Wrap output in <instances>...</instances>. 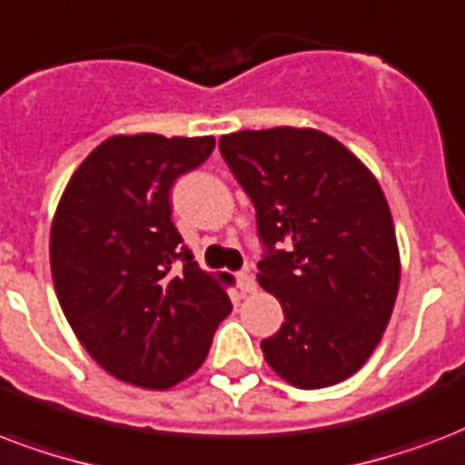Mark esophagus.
Returning a JSON list of instances; mask_svg holds the SVG:
<instances>
[{"label":"esophagus","instance_id":"esophagus-1","mask_svg":"<svg viewBox=\"0 0 465 465\" xmlns=\"http://www.w3.org/2000/svg\"><path fill=\"white\" fill-rule=\"evenodd\" d=\"M237 289L242 291V293H252V291L257 289V282H254V276L247 272L237 273Z\"/></svg>","mask_w":465,"mask_h":465}]
</instances>
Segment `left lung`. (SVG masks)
<instances>
[{"instance_id":"obj_1","label":"left lung","mask_w":465,"mask_h":465,"mask_svg":"<svg viewBox=\"0 0 465 465\" xmlns=\"http://www.w3.org/2000/svg\"><path fill=\"white\" fill-rule=\"evenodd\" d=\"M218 147L257 211V282L286 318L262 341L266 363L305 391L349 379L379 347L401 286L381 183L315 128L230 133Z\"/></svg>"}]
</instances>
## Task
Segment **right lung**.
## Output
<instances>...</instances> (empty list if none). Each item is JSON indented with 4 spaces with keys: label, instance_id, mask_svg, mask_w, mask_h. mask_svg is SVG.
<instances>
[{
    "label": "right lung",
    "instance_id": "right-lung-1",
    "mask_svg": "<svg viewBox=\"0 0 465 465\" xmlns=\"http://www.w3.org/2000/svg\"><path fill=\"white\" fill-rule=\"evenodd\" d=\"M213 135H114L86 154L57 203L50 272L72 332L124 383L164 391L206 361L230 311L172 223V183L211 157Z\"/></svg>",
    "mask_w": 465,
    "mask_h": 465
}]
</instances>
